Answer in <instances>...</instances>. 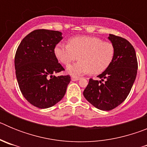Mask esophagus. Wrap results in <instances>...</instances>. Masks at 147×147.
Wrapping results in <instances>:
<instances>
[{
    "label": "esophagus",
    "mask_w": 147,
    "mask_h": 147,
    "mask_svg": "<svg viewBox=\"0 0 147 147\" xmlns=\"http://www.w3.org/2000/svg\"><path fill=\"white\" fill-rule=\"evenodd\" d=\"M79 80H80V77H78V76H72L71 77V80L72 81H78Z\"/></svg>",
    "instance_id": "obj_1"
}]
</instances>
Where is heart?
<instances>
[{
    "label": "heart",
    "mask_w": 147,
    "mask_h": 147,
    "mask_svg": "<svg viewBox=\"0 0 147 147\" xmlns=\"http://www.w3.org/2000/svg\"><path fill=\"white\" fill-rule=\"evenodd\" d=\"M54 51L58 60L65 65L80 57V61L67 67V72L74 76L89 72L101 74L112 63L115 52L113 43L90 36L75 37L70 39L68 44H57Z\"/></svg>",
    "instance_id": "heart-1"
}]
</instances>
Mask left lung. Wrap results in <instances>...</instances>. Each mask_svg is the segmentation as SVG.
<instances>
[{
	"mask_svg": "<svg viewBox=\"0 0 147 147\" xmlns=\"http://www.w3.org/2000/svg\"><path fill=\"white\" fill-rule=\"evenodd\" d=\"M115 47V57L110 65L97 77L90 79L83 92L85 98L101 110H111L127 98L136 80L138 61L135 49L123 37L110 34Z\"/></svg>",
	"mask_w": 147,
	"mask_h": 147,
	"instance_id": "left-lung-1",
	"label": "left lung"
}]
</instances>
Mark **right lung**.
Here are the masks:
<instances>
[{
	"label": "right lung",
	"mask_w": 147,
	"mask_h": 147,
	"mask_svg": "<svg viewBox=\"0 0 147 147\" xmlns=\"http://www.w3.org/2000/svg\"><path fill=\"white\" fill-rule=\"evenodd\" d=\"M62 33L47 29L34 30L26 35L17 49L15 74L20 91L26 99L40 109L49 108L65 94L71 76H53L64 71L54 54Z\"/></svg>",
	"instance_id": "add662e5"
}]
</instances>
